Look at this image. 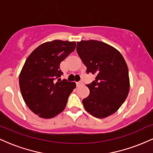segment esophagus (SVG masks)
<instances>
[{
  "mask_svg": "<svg viewBox=\"0 0 153 153\" xmlns=\"http://www.w3.org/2000/svg\"><path fill=\"white\" fill-rule=\"evenodd\" d=\"M82 81H79V82H76V85H77V87H80V86H81V85H82Z\"/></svg>",
  "mask_w": 153,
  "mask_h": 153,
  "instance_id": "esophagus-1",
  "label": "esophagus"
}]
</instances>
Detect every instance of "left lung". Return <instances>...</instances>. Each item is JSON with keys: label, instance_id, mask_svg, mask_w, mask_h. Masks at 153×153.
Instances as JSON below:
<instances>
[{"label": "left lung", "instance_id": "left-lung-1", "mask_svg": "<svg viewBox=\"0 0 153 153\" xmlns=\"http://www.w3.org/2000/svg\"><path fill=\"white\" fill-rule=\"evenodd\" d=\"M77 52L96 80L86 86L90 94L82 100L85 110L96 118L113 114L127 99L129 91L128 68L118 50L96 40L77 43Z\"/></svg>", "mask_w": 153, "mask_h": 153}]
</instances>
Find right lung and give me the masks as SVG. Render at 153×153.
<instances>
[{
    "mask_svg": "<svg viewBox=\"0 0 153 153\" xmlns=\"http://www.w3.org/2000/svg\"><path fill=\"white\" fill-rule=\"evenodd\" d=\"M75 47V42L54 40L39 45L26 59L19 85L26 105L39 117L52 118L65 108L76 85L66 79L61 80L63 73L59 65Z\"/></svg>",
    "mask_w": 153,
    "mask_h": 153,
    "instance_id": "obj_1",
    "label": "right lung"
}]
</instances>
